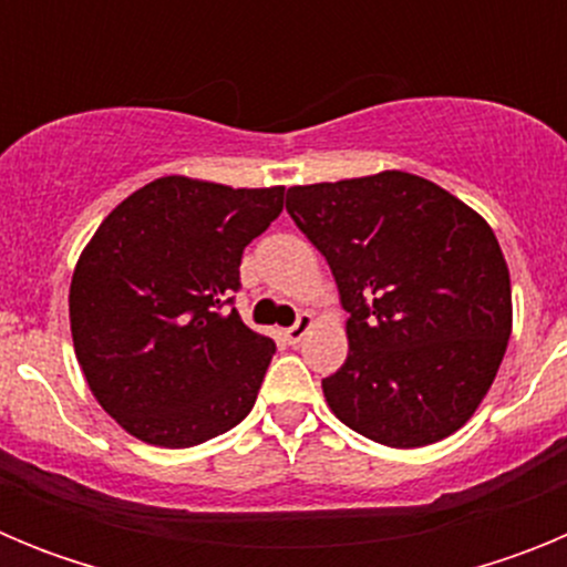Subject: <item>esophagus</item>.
Segmentation results:
<instances>
[{
	"label": "esophagus",
	"instance_id": "obj_1",
	"mask_svg": "<svg viewBox=\"0 0 567 567\" xmlns=\"http://www.w3.org/2000/svg\"><path fill=\"white\" fill-rule=\"evenodd\" d=\"M312 323H315L312 315L300 312L298 320H295V327L284 329V340H287V343H292V346H298L300 340H303V334H307L309 329H312Z\"/></svg>",
	"mask_w": 567,
	"mask_h": 567
}]
</instances>
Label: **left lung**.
<instances>
[{"label": "left lung", "mask_w": 567, "mask_h": 567, "mask_svg": "<svg viewBox=\"0 0 567 567\" xmlns=\"http://www.w3.org/2000/svg\"><path fill=\"white\" fill-rule=\"evenodd\" d=\"M349 312V354L323 398L340 423L392 449L463 429L511 338V275L494 229L403 169L289 187Z\"/></svg>", "instance_id": "left-lung-1"}]
</instances>
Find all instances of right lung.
<instances>
[{
	"mask_svg": "<svg viewBox=\"0 0 567 567\" xmlns=\"http://www.w3.org/2000/svg\"><path fill=\"white\" fill-rule=\"evenodd\" d=\"M284 187L164 175L99 224L70 280V334L90 392L124 432L189 449L252 412L275 343L240 320V255Z\"/></svg>",
	"mask_w": 567,
	"mask_h": 567,
	"instance_id": "obj_1",
	"label": "right lung"
}]
</instances>
